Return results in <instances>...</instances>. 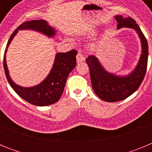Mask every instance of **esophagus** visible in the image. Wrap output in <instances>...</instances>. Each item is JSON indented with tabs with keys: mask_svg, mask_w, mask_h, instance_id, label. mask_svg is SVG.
Returning a JSON list of instances; mask_svg holds the SVG:
<instances>
[{
	"mask_svg": "<svg viewBox=\"0 0 152 152\" xmlns=\"http://www.w3.org/2000/svg\"><path fill=\"white\" fill-rule=\"evenodd\" d=\"M84 61V55L81 53L80 52H78L77 55V62L80 63L82 62V61Z\"/></svg>",
	"mask_w": 152,
	"mask_h": 152,
	"instance_id": "esophagus-1",
	"label": "esophagus"
}]
</instances>
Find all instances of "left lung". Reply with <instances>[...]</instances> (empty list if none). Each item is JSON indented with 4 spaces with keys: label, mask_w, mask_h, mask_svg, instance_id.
Masks as SVG:
<instances>
[{
    "label": "left lung",
    "mask_w": 152,
    "mask_h": 152,
    "mask_svg": "<svg viewBox=\"0 0 152 152\" xmlns=\"http://www.w3.org/2000/svg\"><path fill=\"white\" fill-rule=\"evenodd\" d=\"M115 18L118 23L117 29L127 27L136 31L140 37L142 51L136 68L127 76H117L107 72L96 56H89L86 58L93 89L101 100L107 102L123 100L138 90L145 75L148 56L147 40L135 20L123 16H116Z\"/></svg>",
    "instance_id": "obj_1"
}]
</instances>
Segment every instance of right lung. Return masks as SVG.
Masks as SVG:
<instances>
[{
    "instance_id": "1",
    "label": "right lung",
    "mask_w": 152,
    "mask_h": 152,
    "mask_svg": "<svg viewBox=\"0 0 152 152\" xmlns=\"http://www.w3.org/2000/svg\"><path fill=\"white\" fill-rule=\"evenodd\" d=\"M20 29H33L52 37L56 35V30L48 25V23L43 20L26 21L20 24L12 33L7 44L4 55V68L7 81L13 91L24 100L35 106H49L58 101L64 91L67 78L70 72L76 66V55L77 51L75 49L67 52H59L56 54L54 64L49 75L46 78L32 88H23L17 85L10 78L6 64V52L10 42Z\"/></svg>"
}]
</instances>
